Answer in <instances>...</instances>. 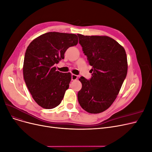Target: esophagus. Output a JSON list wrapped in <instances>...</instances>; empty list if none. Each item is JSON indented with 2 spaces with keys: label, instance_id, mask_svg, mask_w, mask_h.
Here are the masks:
<instances>
[{
  "label": "esophagus",
  "instance_id": "34e87169",
  "mask_svg": "<svg viewBox=\"0 0 152 152\" xmlns=\"http://www.w3.org/2000/svg\"><path fill=\"white\" fill-rule=\"evenodd\" d=\"M78 78V76L75 75V74H72V80H77Z\"/></svg>",
  "mask_w": 152,
  "mask_h": 152
}]
</instances>
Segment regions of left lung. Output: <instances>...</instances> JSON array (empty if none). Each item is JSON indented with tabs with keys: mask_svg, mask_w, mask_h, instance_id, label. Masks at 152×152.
<instances>
[{
	"mask_svg": "<svg viewBox=\"0 0 152 152\" xmlns=\"http://www.w3.org/2000/svg\"><path fill=\"white\" fill-rule=\"evenodd\" d=\"M87 56L92 77H81L82 89L78 93L80 107L90 113H102L115 100L127 73L126 50L108 36L77 34Z\"/></svg>",
	"mask_w": 152,
	"mask_h": 152,
	"instance_id": "obj_1",
	"label": "left lung"
}]
</instances>
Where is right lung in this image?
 Masks as SVG:
<instances>
[{
    "label": "right lung",
    "mask_w": 152,
    "mask_h": 152,
    "mask_svg": "<svg viewBox=\"0 0 152 152\" xmlns=\"http://www.w3.org/2000/svg\"><path fill=\"white\" fill-rule=\"evenodd\" d=\"M77 43L75 34L48 32L27 48L23 68L24 80L32 98L41 107L52 109L61 103L72 76L70 72L56 71L54 65L64 59L68 48Z\"/></svg>",
    "instance_id": "add662e5"
}]
</instances>
